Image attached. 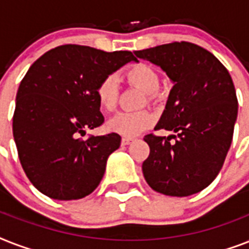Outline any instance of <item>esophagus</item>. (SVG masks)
I'll list each match as a JSON object with an SVG mask.
<instances>
[{"instance_id":"esophagus-1","label":"esophagus","mask_w":249,"mask_h":249,"mask_svg":"<svg viewBox=\"0 0 249 249\" xmlns=\"http://www.w3.org/2000/svg\"><path fill=\"white\" fill-rule=\"evenodd\" d=\"M133 142V138L132 137H123V140H121V144L123 146H128Z\"/></svg>"}]
</instances>
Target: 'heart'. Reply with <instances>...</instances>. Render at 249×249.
Segmentation results:
<instances>
[{
  "label": "heart",
  "mask_w": 249,
  "mask_h": 249,
  "mask_svg": "<svg viewBox=\"0 0 249 249\" xmlns=\"http://www.w3.org/2000/svg\"><path fill=\"white\" fill-rule=\"evenodd\" d=\"M125 79L129 83L140 88L146 94H154L159 88V77L155 70L148 64H133L124 72ZM98 105L106 112L115 109L117 103L119 86L115 76H107L97 86ZM155 121V116L150 111H137V112H120L108 121V129L112 132L130 137L136 136L144 129L150 128Z\"/></svg>",
  "instance_id": "1"
}]
</instances>
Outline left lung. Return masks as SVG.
Returning a JSON list of instances; mask_svg holds the SVG:
<instances>
[{
    "instance_id": "obj_1",
    "label": "left lung",
    "mask_w": 249,
    "mask_h": 249,
    "mask_svg": "<svg viewBox=\"0 0 249 249\" xmlns=\"http://www.w3.org/2000/svg\"><path fill=\"white\" fill-rule=\"evenodd\" d=\"M159 66L173 88L155 130L177 136H144L150 155L142 164L152 190L189 196L220 173L232 141L238 99L231 76L208 50L191 42H172L134 52ZM174 138L176 142L170 143Z\"/></svg>"
}]
</instances>
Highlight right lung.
I'll return each instance as SVG.
<instances>
[{
  "mask_svg": "<svg viewBox=\"0 0 249 249\" xmlns=\"http://www.w3.org/2000/svg\"><path fill=\"white\" fill-rule=\"evenodd\" d=\"M132 60L130 52L62 45L29 67L17 93L13 134L21 166L40 193L76 200L97 189L121 137L80 136L105 121L98 84Z\"/></svg>",
  "mask_w": 249,
  "mask_h": 249,
  "instance_id": "obj_1",
  "label": "right lung"
}]
</instances>
